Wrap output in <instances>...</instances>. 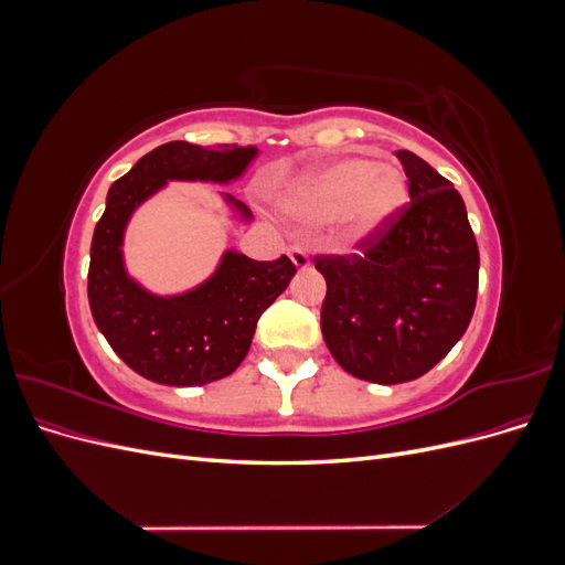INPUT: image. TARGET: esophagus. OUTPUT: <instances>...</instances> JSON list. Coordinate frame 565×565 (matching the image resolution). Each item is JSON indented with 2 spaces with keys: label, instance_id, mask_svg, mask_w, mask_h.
I'll return each instance as SVG.
<instances>
[{
  "label": "esophagus",
  "instance_id": "34e87169",
  "mask_svg": "<svg viewBox=\"0 0 565 565\" xmlns=\"http://www.w3.org/2000/svg\"><path fill=\"white\" fill-rule=\"evenodd\" d=\"M289 259H292L297 270H306L311 266V256H309V252H306V247H301V245L289 247Z\"/></svg>",
  "mask_w": 565,
  "mask_h": 565
}]
</instances>
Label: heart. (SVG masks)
<instances>
[{"label":"heart","instance_id":"heart-1","mask_svg":"<svg viewBox=\"0 0 565 565\" xmlns=\"http://www.w3.org/2000/svg\"><path fill=\"white\" fill-rule=\"evenodd\" d=\"M407 185L398 169L367 158H344L303 174L280 198L282 210L303 224L339 218L344 237L355 245L382 233L398 216Z\"/></svg>","mask_w":565,"mask_h":565}]
</instances>
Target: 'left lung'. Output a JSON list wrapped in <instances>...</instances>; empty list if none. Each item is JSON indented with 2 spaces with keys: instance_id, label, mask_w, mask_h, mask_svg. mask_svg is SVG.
Instances as JSON below:
<instances>
[{
  "instance_id": "obj_1",
  "label": "left lung",
  "mask_w": 565,
  "mask_h": 565,
  "mask_svg": "<svg viewBox=\"0 0 565 565\" xmlns=\"http://www.w3.org/2000/svg\"><path fill=\"white\" fill-rule=\"evenodd\" d=\"M409 204L363 243V256H316L328 282L320 328L334 361L358 380L413 382L467 332L478 292V245L448 179L398 150Z\"/></svg>"
}]
</instances>
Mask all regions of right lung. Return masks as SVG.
Listing matches in <instances>:
<instances>
[{"instance_id": "right-lung-1", "label": "right lung", "mask_w": 565, "mask_h": 565, "mask_svg": "<svg viewBox=\"0 0 565 565\" xmlns=\"http://www.w3.org/2000/svg\"><path fill=\"white\" fill-rule=\"evenodd\" d=\"M256 156L254 146L169 141L110 185L92 241L89 306L113 351L150 382L202 386L228 377L245 361L262 313L285 292L297 268L287 256L254 262L226 249L207 280L181 295H156L125 266L129 218L169 181L226 185L241 179ZM221 198L237 221L249 224L252 212L241 200Z\"/></svg>"}]
</instances>
